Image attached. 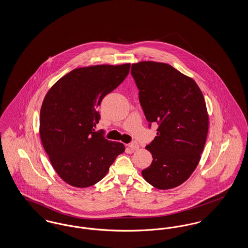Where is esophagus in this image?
Returning <instances> with one entry per match:
<instances>
[{"label":"esophagus","instance_id":"obj_1","mask_svg":"<svg viewBox=\"0 0 248 248\" xmlns=\"http://www.w3.org/2000/svg\"><path fill=\"white\" fill-rule=\"evenodd\" d=\"M128 147H129L131 150H134V151H136V150H138V149L140 148V145H139V143H138V142L133 141L128 144Z\"/></svg>","mask_w":248,"mask_h":248}]
</instances>
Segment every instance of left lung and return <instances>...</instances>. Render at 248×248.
<instances>
[{
	"label": "left lung",
	"instance_id": "left-lung-1",
	"mask_svg": "<svg viewBox=\"0 0 248 248\" xmlns=\"http://www.w3.org/2000/svg\"><path fill=\"white\" fill-rule=\"evenodd\" d=\"M131 74L149 127L158 124L157 136L146 147L154 160L142 176L157 189L175 188L195 170L205 144L208 115L203 95L191 78L165 63L133 64Z\"/></svg>",
	"mask_w": 248,
	"mask_h": 248
}]
</instances>
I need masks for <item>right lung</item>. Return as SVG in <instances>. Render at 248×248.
<instances>
[{
    "instance_id": "obj_1",
    "label": "right lung",
    "mask_w": 248,
    "mask_h": 248,
    "mask_svg": "<svg viewBox=\"0 0 248 248\" xmlns=\"http://www.w3.org/2000/svg\"><path fill=\"white\" fill-rule=\"evenodd\" d=\"M130 64L98 65L70 71L46 95L40 112V136L56 172L73 187L86 188L106 176L124 152L94 131L98 106L126 78Z\"/></svg>"
}]
</instances>
